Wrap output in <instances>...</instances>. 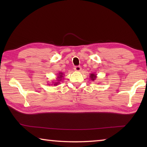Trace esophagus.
I'll use <instances>...</instances> for the list:
<instances>
[{
    "label": "esophagus",
    "instance_id": "34e87169",
    "mask_svg": "<svg viewBox=\"0 0 147 147\" xmlns=\"http://www.w3.org/2000/svg\"><path fill=\"white\" fill-rule=\"evenodd\" d=\"M74 69L76 71H80L81 69H82V67L80 66H75L74 67Z\"/></svg>",
    "mask_w": 147,
    "mask_h": 147
}]
</instances>
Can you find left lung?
Wrapping results in <instances>:
<instances>
[{"label":"left lung","mask_w":147,"mask_h":147,"mask_svg":"<svg viewBox=\"0 0 147 147\" xmlns=\"http://www.w3.org/2000/svg\"><path fill=\"white\" fill-rule=\"evenodd\" d=\"M90 77H91V79L92 80H95V78H96V75H95V74H91L90 75Z\"/></svg>","instance_id":"1"}]
</instances>
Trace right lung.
Segmentation results:
<instances>
[{"mask_svg": "<svg viewBox=\"0 0 147 147\" xmlns=\"http://www.w3.org/2000/svg\"><path fill=\"white\" fill-rule=\"evenodd\" d=\"M63 73H59V76H58V81H60V80H61V77H63ZM58 83H59V82H54V86H56V85H58Z\"/></svg>", "mask_w": 147, "mask_h": 147, "instance_id": "right-lung-1", "label": "right lung"}]
</instances>
